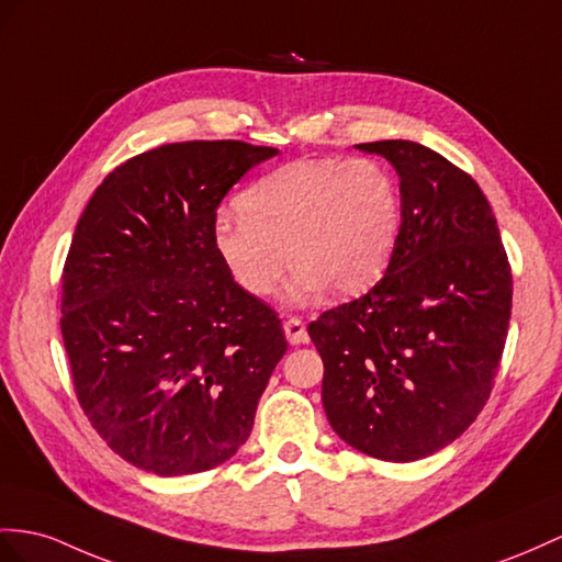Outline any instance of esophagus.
I'll return each mask as SVG.
<instances>
[{
  "label": "esophagus",
  "mask_w": 562,
  "mask_h": 562,
  "mask_svg": "<svg viewBox=\"0 0 562 562\" xmlns=\"http://www.w3.org/2000/svg\"><path fill=\"white\" fill-rule=\"evenodd\" d=\"M284 335H286V341H290L292 347H299V344H306L308 341L306 325H304V321H301V318L284 321Z\"/></svg>",
  "instance_id": "34e87169"
}]
</instances>
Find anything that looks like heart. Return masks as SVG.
Segmentation results:
<instances>
[{
	"mask_svg": "<svg viewBox=\"0 0 562 562\" xmlns=\"http://www.w3.org/2000/svg\"><path fill=\"white\" fill-rule=\"evenodd\" d=\"M237 206L213 218L215 256L258 299L278 290L292 256L294 304L333 284L339 294L368 290L390 263L401 223L396 180L372 158L284 164L251 182Z\"/></svg>",
	"mask_w": 562,
	"mask_h": 562,
	"instance_id": "1",
	"label": "heart"
}]
</instances>
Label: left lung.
<instances>
[{"label": "left lung", "instance_id": "obj_1", "mask_svg": "<svg viewBox=\"0 0 562 562\" xmlns=\"http://www.w3.org/2000/svg\"><path fill=\"white\" fill-rule=\"evenodd\" d=\"M398 172L401 227L382 280L308 325L323 406L366 456L408 463L474 423L492 394L513 276L480 184L408 139L356 144Z\"/></svg>", "mask_w": 562, "mask_h": 562}]
</instances>
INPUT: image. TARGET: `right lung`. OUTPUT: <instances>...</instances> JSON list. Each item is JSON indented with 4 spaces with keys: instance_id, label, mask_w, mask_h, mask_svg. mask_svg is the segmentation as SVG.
<instances>
[{
    "instance_id": "right-lung-1",
    "label": "right lung",
    "mask_w": 562,
    "mask_h": 562,
    "mask_svg": "<svg viewBox=\"0 0 562 562\" xmlns=\"http://www.w3.org/2000/svg\"><path fill=\"white\" fill-rule=\"evenodd\" d=\"M276 154L164 144L111 170L76 225L61 278L70 375L99 437L139 470L204 472L251 435L286 339L229 278L211 225L229 187Z\"/></svg>"
}]
</instances>
